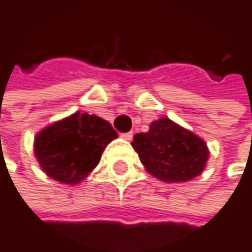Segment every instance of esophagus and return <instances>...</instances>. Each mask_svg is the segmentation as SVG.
<instances>
[{
    "label": "esophagus",
    "mask_w": 252,
    "mask_h": 252,
    "mask_svg": "<svg viewBox=\"0 0 252 252\" xmlns=\"http://www.w3.org/2000/svg\"><path fill=\"white\" fill-rule=\"evenodd\" d=\"M121 137L126 138V140H131L132 138V132H124V134H121Z\"/></svg>",
    "instance_id": "obj_1"
}]
</instances>
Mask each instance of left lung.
I'll return each instance as SVG.
<instances>
[{
	"mask_svg": "<svg viewBox=\"0 0 252 252\" xmlns=\"http://www.w3.org/2000/svg\"><path fill=\"white\" fill-rule=\"evenodd\" d=\"M132 147L153 176L166 182H185L198 176L207 162L206 143L168 118L150 124L134 135Z\"/></svg>",
	"mask_w": 252,
	"mask_h": 252,
	"instance_id": "left-lung-1",
	"label": "left lung"
}]
</instances>
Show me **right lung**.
<instances>
[{
    "mask_svg": "<svg viewBox=\"0 0 252 252\" xmlns=\"http://www.w3.org/2000/svg\"><path fill=\"white\" fill-rule=\"evenodd\" d=\"M117 135L108 121L76 112L36 135L34 155L51 178L77 184L97 166L102 152Z\"/></svg>",
    "mask_w": 252,
    "mask_h": 252,
    "instance_id": "add662e5",
    "label": "right lung"
}]
</instances>
